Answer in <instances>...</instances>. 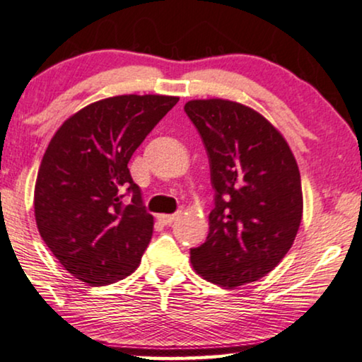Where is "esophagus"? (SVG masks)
I'll return each instance as SVG.
<instances>
[{
    "label": "esophagus",
    "mask_w": 362,
    "mask_h": 362,
    "mask_svg": "<svg viewBox=\"0 0 362 362\" xmlns=\"http://www.w3.org/2000/svg\"><path fill=\"white\" fill-rule=\"evenodd\" d=\"M177 218H179V215H159L157 216V220H159L162 225H165V226H169V225H172V223H174Z\"/></svg>",
    "instance_id": "esophagus-1"
}]
</instances>
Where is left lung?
<instances>
[{
    "label": "left lung",
    "instance_id": "obj_1",
    "mask_svg": "<svg viewBox=\"0 0 362 362\" xmlns=\"http://www.w3.org/2000/svg\"><path fill=\"white\" fill-rule=\"evenodd\" d=\"M185 113L210 157L215 208L190 262L205 281L236 288L285 257L303 215L297 160L282 132L256 110L223 98L190 100Z\"/></svg>",
    "mask_w": 362,
    "mask_h": 362
}]
</instances>
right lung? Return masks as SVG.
I'll return each mask as SVG.
<instances>
[{"mask_svg":"<svg viewBox=\"0 0 362 362\" xmlns=\"http://www.w3.org/2000/svg\"><path fill=\"white\" fill-rule=\"evenodd\" d=\"M179 96L118 95L64 121L50 139L34 187L40 238L75 279L123 281L139 266L154 218L144 210L128 164ZM133 193L129 206L120 202Z\"/></svg>","mask_w":362,"mask_h":362,"instance_id":"1","label":"right lung"}]
</instances>
